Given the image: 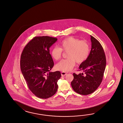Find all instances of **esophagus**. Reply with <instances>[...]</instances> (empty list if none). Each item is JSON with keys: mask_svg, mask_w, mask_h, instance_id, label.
Segmentation results:
<instances>
[{"mask_svg": "<svg viewBox=\"0 0 123 123\" xmlns=\"http://www.w3.org/2000/svg\"><path fill=\"white\" fill-rule=\"evenodd\" d=\"M61 74H62V77H64V76H65L66 75H67V73H66L65 72H64V71H62V72H61Z\"/></svg>", "mask_w": 123, "mask_h": 123, "instance_id": "esophagus-1", "label": "esophagus"}]
</instances>
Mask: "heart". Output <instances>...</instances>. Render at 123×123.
<instances>
[{"label": "heart", "mask_w": 123, "mask_h": 123, "mask_svg": "<svg viewBox=\"0 0 123 123\" xmlns=\"http://www.w3.org/2000/svg\"><path fill=\"white\" fill-rule=\"evenodd\" d=\"M61 48L58 47H53L51 50V55L55 60L60 59L62 57V50L68 51V58L60 61L56 65V70L64 72L72 70L75 65L84 62L87 59L90 52V46L87 41L80 40L79 39L70 37L64 39L60 43Z\"/></svg>", "instance_id": "obj_1"}]
</instances>
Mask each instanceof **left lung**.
I'll return each mask as SVG.
<instances>
[{"instance_id": "8db88e82", "label": "left lung", "mask_w": 123, "mask_h": 123, "mask_svg": "<svg viewBox=\"0 0 123 123\" xmlns=\"http://www.w3.org/2000/svg\"><path fill=\"white\" fill-rule=\"evenodd\" d=\"M91 50L88 57L79 67L82 73H73L71 85L74 91L81 95L92 93L102 83L106 66V58L103 49L97 39L90 35Z\"/></svg>"}]
</instances>
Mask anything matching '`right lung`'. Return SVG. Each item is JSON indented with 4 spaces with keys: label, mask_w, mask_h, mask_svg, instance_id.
I'll use <instances>...</instances> for the list:
<instances>
[{
    "label": "right lung",
    "mask_w": 123,
    "mask_h": 123,
    "mask_svg": "<svg viewBox=\"0 0 123 123\" xmlns=\"http://www.w3.org/2000/svg\"><path fill=\"white\" fill-rule=\"evenodd\" d=\"M57 40L47 36L35 37L21 53L22 74L30 90L39 98H49L57 90V82L61 74L59 71H50L54 62L49 53V48Z\"/></svg>",
    "instance_id": "1"
}]
</instances>
